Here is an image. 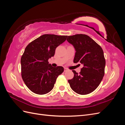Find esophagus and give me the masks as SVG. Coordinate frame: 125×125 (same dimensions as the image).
I'll list each match as a JSON object with an SVG mask.
<instances>
[{"instance_id": "esophagus-1", "label": "esophagus", "mask_w": 125, "mask_h": 125, "mask_svg": "<svg viewBox=\"0 0 125 125\" xmlns=\"http://www.w3.org/2000/svg\"><path fill=\"white\" fill-rule=\"evenodd\" d=\"M68 70V69L67 68H64V71H65V72H66V71H67Z\"/></svg>"}]
</instances>
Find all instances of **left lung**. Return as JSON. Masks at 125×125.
Segmentation results:
<instances>
[{
  "label": "left lung",
  "instance_id": "8db88e82",
  "mask_svg": "<svg viewBox=\"0 0 125 125\" xmlns=\"http://www.w3.org/2000/svg\"><path fill=\"white\" fill-rule=\"evenodd\" d=\"M67 41L75 50L74 63L83 65L80 73L73 70V78L68 80L71 88L81 95L92 92L100 84L105 73V59L101 47L85 34L68 36Z\"/></svg>",
  "mask_w": 125,
  "mask_h": 125
}]
</instances>
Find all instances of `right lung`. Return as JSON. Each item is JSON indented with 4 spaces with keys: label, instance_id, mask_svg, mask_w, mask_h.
Returning <instances> with one entry per match:
<instances>
[{
    "label": "right lung",
    "instance_id": "add662e5",
    "mask_svg": "<svg viewBox=\"0 0 125 125\" xmlns=\"http://www.w3.org/2000/svg\"><path fill=\"white\" fill-rule=\"evenodd\" d=\"M67 36L44 34L29 43L21 58V75L32 92L43 95L53 89L56 79L64 70L62 66L52 67L48 60L55 55L56 47Z\"/></svg>",
    "mask_w": 125,
    "mask_h": 125
}]
</instances>
